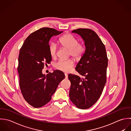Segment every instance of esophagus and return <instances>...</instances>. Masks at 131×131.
Returning <instances> with one entry per match:
<instances>
[{
  "label": "esophagus",
  "instance_id": "obj_1",
  "mask_svg": "<svg viewBox=\"0 0 131 131\" xmlns=\"http://www.w3.org/2000/svg\"><path fill=\"white\" fill-rule=\"evenodd\" d=\"M65 74V79H68V75H67V74H66V73H65L64 74Z\"/></svg>",
  "mask_w": 131,
  "mask_h": 131
}]
</instances>
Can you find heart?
I'll return each instance as SVG.
<instances>
[{
  "instance_id": "b5f03b06",
  "label": "heart",
  "mask_w": 131,
  "mask_h": 131,
  "mask_svg": "<svg viewBox=\"0 0 131 131\" xmlns=\"http://www.w3.org/2000/svg\"><path fill=\"white\" fill-rule=\"evenodd\" d=\"M58 43L63 48L69 50V55L75 60H79L85 51V47L82 43L79 42L78 39L70 34H66L61 37ZM51 57L55 58L57 55V47L54 44H51L49 48ZM74 66L72 59L59 60L55 64L56 69L63 72H69Z\"/></svg>"
}]
</instances>
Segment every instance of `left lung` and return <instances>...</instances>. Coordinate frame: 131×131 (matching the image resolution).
<instances>
[{"mask_svg":"<svg viewBox=\"0 0 131 131\" xmlns=\"http://www.w3.org/2000/svg\"><path fill=\"white\" fill-rule=\"evenodd\" d=\"M84 40L85 53L75 70L83 78L68 74L71 83L69 97L78 108L86 109L99 99L107 81L108 57L105 45L96 33L88 28L74 29Z\"/></svg>","mask_w":131,"mask_h":131,"instance_id":"8db88e82","label":"left lung"}]
</instances>
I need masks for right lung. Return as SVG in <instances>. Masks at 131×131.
<instances>
[{
  "mask_svg": "<svg viewBox=\"0 0 131 131\" xmlns=\"http://www.w3.org/2000/svg\"><path fill=\"white\" fill-rule=\"evenodd\" d=\"M63 31L43 27L32 32L25 40L20 48L17 67L19 86L24 100L34 108H40L51 99L59 83L65 78L59 70L42 73L44 66L50 64L49 41L51 37Z\"/></svg>",
  "mask_w": 131,
  "mask_h": 131,
  "instance_id": "obj_1",
  "label": "right lung"
}]
</instances>
